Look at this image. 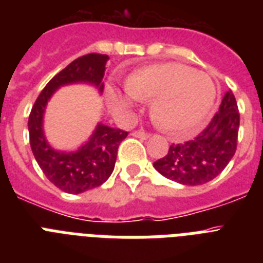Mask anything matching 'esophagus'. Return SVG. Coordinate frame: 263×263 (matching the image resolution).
<instances>
[{"label":"esophagus","instance_id":"obj_1","mask_svg":"<svg viewBox=\"0 0 263 263\" xmlns=\"http://www.w3.org/2000/svg\"><path fill=\"white\" fill-rule=\"evenodd\" d=\"M132 136L139 138V139H147L150 135H148L147 132H144V131H135V132H132Z\"/></svg>","mask_w":263,"mask_h":263}]
</instances>
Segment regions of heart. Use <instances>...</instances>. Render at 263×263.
<instances>
[{"mask_svg": "<svg viewBox=\"0 0 263 263\" xmlns=\"http://www.w3.org/2000/svg\"><path fill=\"white\" fill-rule=\"evenodd\" d=\"M125 90L106 88L111 110L120 117L131 115L135 99L152 101L150 113L161 129L185 134L203 123L216 102L217 88L208 73L180 63L146 65L125 79Z\"/></svg>", "mask_w": 263, "mask_h": 263, "instance_id": "b5f03b06", "label": "heart"}]
</instances>
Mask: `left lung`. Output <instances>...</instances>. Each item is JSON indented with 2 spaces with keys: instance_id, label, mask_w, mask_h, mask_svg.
Returning a JSON list of instances; mask_svg holds the SVG:
<instances>
[{
  "instance_id": "1",
  "label": "left lung",
  "mask_w": 263,
  "mask_h": 263,
  "mask_svg": "<svg viewBox=\"0 0 263 263\" xmlns=\"http://www.w3.org/2000/svg\"><path fill=\"white\" fill-rule=\"evenodd\" d=\"M240 115L232 91H227L220 109L195 139L172 144L168 154L154 162L157 172L184 185H200L220 175L235 156Z\"/></svg>"
}]
</instances>
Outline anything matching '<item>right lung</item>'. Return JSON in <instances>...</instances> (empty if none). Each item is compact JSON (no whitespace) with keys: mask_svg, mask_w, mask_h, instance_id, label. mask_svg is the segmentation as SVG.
Masks as SVG:
<instances>
[{"mask_svg":"<svg viewBox=\"0 0 263 263\" xmlns=\"http://www.w3.org/2000/svg\"><path fill=\"white\" fill-rule=\"evenodd\" d=\"M106 54L90 53L76 59L46 84L35 101L28 117L30 144L39 168L55 187L68 194H80L99 187L115 169L117 148L128 132L98 123L92 135L79 148L63 152L51 147L43 132V116L55 91L68 84H90L103 91Z\"/></svg>","mask_w":263,"mask_h":263,"instance_id":"add662e5","label":"right lung"}]
</instances>
